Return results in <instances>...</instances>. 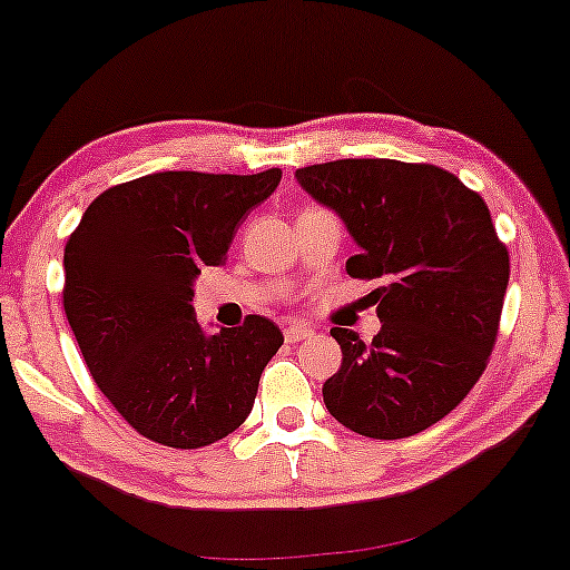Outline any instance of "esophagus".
Instances as JSON below:
<instances>
[{
    "mask_svg": "<svg viewBox=\"0 0 570 570\" xmlns=\"http://www.w3.org/2000/svg\"><path fill=\"white\" fill-rule=\"evenodd\" d=\"M311 334H313V328L307 326V324H303V321H292V324L284 328L286 342H299V340L311 337Z\"/></svg>",
    "mask_w": 570,
    "mask_h": 570,
    "instance_id": "34e87169",
    "label": "esophagus"
}]
</instances>
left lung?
<instances>
[{
  "label": "left lung",
  "mask_w": 570,
  "mask_h": 570,
  "mask_svg": "<svg viewBox=\"0 0 570 570\" xmlns=\"http://www.w3.org/2000/svg\"><path fill=\"white\" fill-rule=\"evenodd\" d=\"M355 244L353 278L372 292L380 334L332 328L342 366L324 403L353 433L395 441L454 411L481 380L510 284V255L475 190L433 164L340 159L294 173Z\"/></svg>",
  "instance_id": "left-lung-1"
}]
</instances>
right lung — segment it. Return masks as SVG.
<instances>
[{
	"instance_id": "add662e5",
	"label": "right lung",
	"mask_w": 570,
	"mask_h": 570,
	"mask_svg": "<svg viewBox=\"0 0 570 570\" xmlns=\"http://www.w3.org/2000/svg\"><path fill=\"white\" fill-rule=\"evenodd\" d=\"M278 183L281 169L137 177L95 198L68 238V326L102 395L150 441L198 449L252 414L284 334L263 315L209 334L190 299Z\"/></svg>"
}]
</instances>
